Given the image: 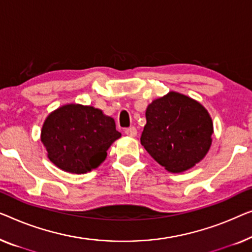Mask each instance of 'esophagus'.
<instances>
[{
    "label": "esophagus",
    "instance_id": "34e87169",
    "mask_svg": "<svg viewBox=\"0 0 252 252\" xmlns=\"http://www.w3.org/2000/svg\"><path fill=\"white\" fill-rule=\"evenodd\" d=\"M125 134L127 135V136L134 137V136H136L137 130H136V128H135V127H129V128L125 129Z\"/></svg>",
    "mask_w": 252,
    "mask_h": 252
}]
</instances>
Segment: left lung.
<instances>
[{"mask_svg": "<svg viewBox=\"0 0 252 252\" xmlns=\"http://www.w3.org/2000/svg\"><path fill=\"white\" fill-rule=\"evenodd\" d=\"M145 118L141 144L170 173L192 168L209 151L213 120L207 109L192 97L171 91L148 105Z\"/></svg>", "mask_w": 252, "mask_h": 252, "instance_id": "8db88e82", "label": "left lung"}]
</instances>
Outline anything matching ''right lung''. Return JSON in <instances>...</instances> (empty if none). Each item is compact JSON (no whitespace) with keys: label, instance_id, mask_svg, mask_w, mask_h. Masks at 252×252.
I'll list each match as a JSON object with an SVG mask.
<instances>
[{"label":"right lung","instance_id":"1","mask_svg":"<svg viewBox=\"0 0 252 252\" xmlns=\"http://www.w3.org/2000/svg\"><path fill=\"white\" fill-rule=\"evenodd\" d=\"M120 136L114 118L92 105L77 103L64 104L51 112L41 130L47 158L71 174L97 168Z\"/></svg>","mask_w":252,"mask_h":252}]
</instances>
